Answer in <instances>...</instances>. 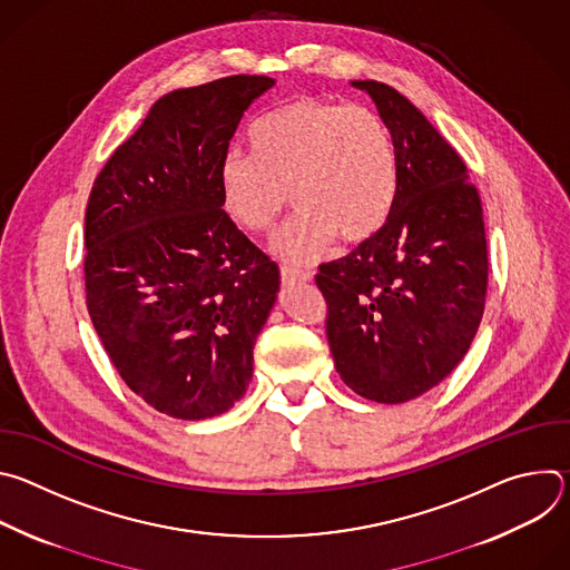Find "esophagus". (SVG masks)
<instances>
[{
    "instance_id": "34e87169",
    "label": "esophagus",
    "mask_w": 570,
    "mask_h": 570,
    "mask_svg": "<svg viewBox=\"0 0 570 570\" xmlns=\"http://www.w3.org/2000/svg\"><path fill=\"white\" fill-rule=\"evenodd\" d=\"M313 279V273H306V271H293V268H282V282L286 286L291 284H304V282H311Z\"/></svg>"
}]
</instances>
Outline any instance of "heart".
Wrapping results in <instances>:
<instances>
[{
    "label": "heart",
    "instance_id": "obj_1",
    "mask_svg": "<svg viewBox=\"0 0 570 570\" xmlns=\"http://www.w3.org/2000/svg\"><path fill=\"white\" fill-rule=\"evenodd\" d=\"M253 155L229 150L218 167L225 212L248 232H266L286 207L297 216L271 240L282 262L306 266L336 236L356 246L387 220L396 165L383 119L365 106L295 99L250 130Z\"/></svg>",
    "mask_w": 570,
    "mask_h": 570
}]
</instances>
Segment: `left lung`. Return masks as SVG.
<instances>
[{"instance_id": "left-lung-1", "label": "left lung", "mask_w": 570, "mask_h": 570, "mask_svg": "<svg viewBox=\"0 0 570 570\" xmlns=\"http://www.w3.org/2000/svg\"><path fill=\"white\" fill-rule=\"evenodd\" d=\"M390 130L396 194L385 225L315 277L336 372L376 403L411 401L464 358L484 311L482 207L460 155L394 88L352 80Z\"/></svg>"}]
</instances>
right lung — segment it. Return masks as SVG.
Masks as SVG:
<instances>
[{"instance_id":"1","label":"right lung","mask_w":570,"mask_h":570,"mask_svg":"<svg viewBox=\"0 0 570 570\" xmlns=\"http://www.w3.org/2000/svg\"><path fill=\"white\" fill-rule=\"evenodd\" d=\"M268 76H227L153 104L95 180L86 291L126 385L176 420L227 413L253 379V347L279 268L223 209L218 167Z\"/></svg>"}]
</instances>
